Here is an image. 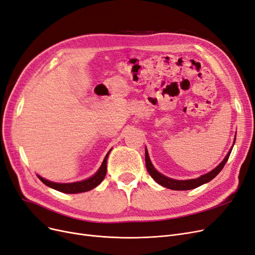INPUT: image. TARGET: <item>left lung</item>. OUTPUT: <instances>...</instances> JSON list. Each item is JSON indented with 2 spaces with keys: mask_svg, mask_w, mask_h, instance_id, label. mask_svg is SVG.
<instances>
[{
  "mask_svg": "<svg viewBox=\"0 0 255 255\" xmlns=\"http://www.w3.org/2000/svg\"><path fill=\"white\" fill-rule=\"evenodd\" d=\"M235 136H237V135H235ZM234 143H235V137H234ZM232 148H233V146L231 147L230 151L227 153V155H226V157L223 159L222 163L218 167L214 168L212 171L206 173V174H204L200 177H197V178H193V180L178 181V180H173V178H170V177H167V176L163 175L162 173H159L156 170V169L153 167L151 161H150L147 148H145L146 168H147V171L150 174V176H151L157 184L162 185L163 187H166V188H168V189H171V190H190V189H194V188H197V187H200V186H202L206 183L210 182L222 171V169L224 168L225 164L227 163V161H228L229 155L232 151Z\"/></svg>",
  "mask_w": 255,
  "mask_h": 255,
  "instance_id": "left-lung-1",
  "label": "left lung"
}]
</instances>
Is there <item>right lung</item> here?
Wrapping results in <instances>:
<instances>
[{
  "instance_id": "add662e5",
  "label": "right lung",
  "mask_w": 255,
  "mask_h": 255,
  "mask_svg": "<svg viewBox=\"0 0 255 255\" xmlns=\"http://www.w3.org/2000/svg\"><path fill=\"white\" fill-rule=\"evenodd\" d=\"M110 151L111 150H109V152L106 154L100 169L96 172V174L87 178V180H84L81 182H75V183L61 184V183H54V182L47 181L44 177H42L40 175H37V177H39L42 181V183H44L46 186H48V187L52 188V189H55V190H58L63 193H70L71 194V193H81V192L89 191V190L93 189V188L99 186L103 182L104 177H105L106 172H107V158H108Z\"/></svg>"
}]
</instances>
